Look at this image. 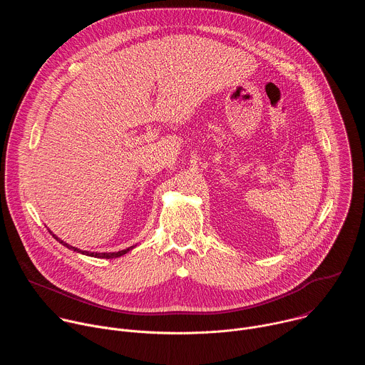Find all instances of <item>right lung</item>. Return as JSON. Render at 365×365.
<instances>
[{"label": "right lung", "mask_w": 365, "mask_h": 365, "mask_svg": "<svg viewBox=\"0 0 365 365\" xmlns=\"http://www.w3.org/2000/svg\"><path fill=\"white\" fill-rule=\"evenodd\" d=\"M53 235V234H51ZM58 241H61L56 235H53ZM63 245H66L68 248H72L73 251H78V252H82V254H86V255H93V257H103V258H113V257H120V255H123V254H125L127 251H130L133 247H130V248H127V250H123V251H118V252H111V254H106V252H102V254H99V252H89V251H81V250H78V248H75V247H71V245H68V244H65L63 241H61Z\"/></svg>", "instance_id": "add662e5"}]
</instances>
